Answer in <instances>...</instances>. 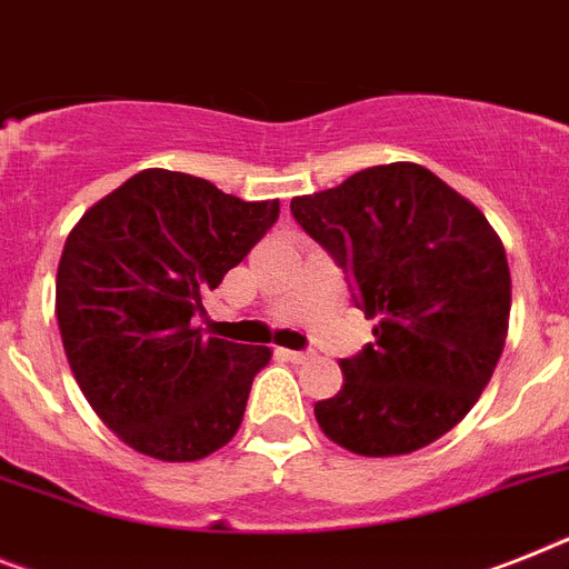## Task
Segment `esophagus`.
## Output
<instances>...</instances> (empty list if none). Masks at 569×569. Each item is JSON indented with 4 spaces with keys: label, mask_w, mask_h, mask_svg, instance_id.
Wrapping results in <instances>:
<instances>
[{
    "label": "esophagus",
    "mask_w": 569,
    "mask_h": 569,
    "mask_svg": "<svg viewBox=\"0 0 569 569\" xmlns=\"http://www.w3.org/2000/svg\"><path fill=\"white\" fill-rule=\"evenodd\" d=\"M280 356L289 358V361H295V365H303V361H309L315 352L312 350H280Z\"/></svg>",
    "instance_id": "obj_1"
}]
</instances>
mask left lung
<instances>
[{
    "label": "left lung",
    "mask_w": 569,
    "mask_h": 569,
    "mask_svg": "<svg viewBox=\"0 0 569 569\" xmlns=\"http://www.w3.org/2000/svg\"><path fill=\"white\" fill-rule=\"evenodd\" d=\"M292 217L347 274L376 341L343 358V385L315 402L332 442L410 455L460 422L506 343L512 280L486 217L422 164L358 170L292 199Z\"/></svg>",
    "instance_id": "left-lung-1"
}]
</instances>
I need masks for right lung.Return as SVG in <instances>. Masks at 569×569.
<instances>
[{"label": "right lung", "instance_id": "obj_1", "mask_svg": "<svg viewBox=\"0 0 569 569\" xmlns=\"http://www.w3.org/2000/svg\"><path fill=\"white\" fill-rule=\"evenodd\" d=\"M208 179L141 170L83 213L57 269V323L107 428L156 460H202L237 433L269 347L208 338L204 295L277 222Z\"/></svg>", "mask_w": 569, "mask_h": 569}]
</instances>
